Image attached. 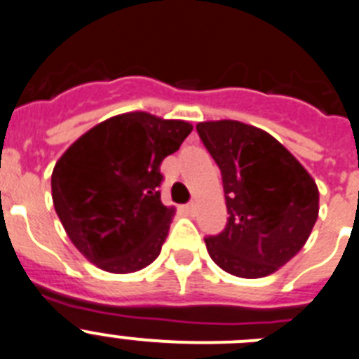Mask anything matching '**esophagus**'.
Listing matches in <instances>:
<instances>
[{
  "label": "esophagus",
  "mask_w": 359,
  "mask_h": 359,
  "mask_svg": "<svg viewBox=\"0 0 359 359\" xmlns=\"http://www.w3.org/2000/svg\"><path fill=\"white\" fill-rule=\"evenodd\" d=\"M185 210L189 212L190 215L194 214V212H196V203H189V205H187V207H185Z\"/></svg>",
  "instance_id": "obj_1"
}]
</instances>
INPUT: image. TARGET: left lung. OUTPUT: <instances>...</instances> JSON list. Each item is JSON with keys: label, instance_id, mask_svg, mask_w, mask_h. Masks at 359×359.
<instances>
[{"label": "left lung", "instance_id": "8db88e82", "mask_svg": "<svg viewBox=\"0 0 359 359\" xmlns=\"http://www.w3.org/2000/svg\"><path fill=\"white\" fill-rule=\"evenodd\" d=\"M221 169L228 223L205 239L226 273L261 278L297 255L318 219V187L269 133L237 120L196 126Z\"/></svg>", "mask_w": 359, "mask_h": 359}]
</instances>
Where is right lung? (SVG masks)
Masks as SVG:
<instances>
[{"label": "right lung", "mask_w": 359, "mask_h": 359, "mask_svg": "<svg viewBox=\"0 0 359 359\" xmlns=\"http://www.w3.org/2000/svg\"><path fill=\"white\" fill-rule=\"evenodd\" d=\"M192 126L144 111L111 116L73 142L52 172V199L69 241L97 268L133 273L151 264L174 207L160 199V165Z\"/></svg>", "instance_id": "1"}]
</instances>
